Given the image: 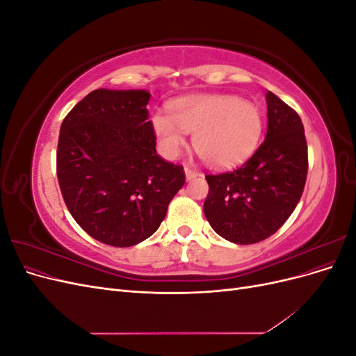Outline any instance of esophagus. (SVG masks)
Listing matches in <instances>:
<instances>
[{"label":"esophagus","instance_id":"1","mask_svg":"<svg viewBox=\"0 0 356 356\" xmlns=\"http://www.w3.org/2000/svg\"><path fill=\"white\" fill-rule=\"evenodd\" d=\"M184 172H186V178H187L188 181L195 179L196 177H199V172H197L196 169H190V168H186V169H184Z\"/></svg>","mask_w":356,"mask_h":356}]
</instances>
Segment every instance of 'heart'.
<instances>
[{"label":"heart","mask_w":356,"mask_h":356,"mask_svg":"<svg viewBox=\"0 0 356 356\" xmlns=\"http://www.w3.org/2000/svg\"><path fill=\"white\" fill-rule=\"evenodd\" d=\"M152 126L159 145L175 159L193 135L197 154L215 168L239 165L257 148L263 134V115L258 106L233 95H195L178 98L169 114L154 113Z\"/></svg>","instance_id":"b5f03b06"}]
</instances>
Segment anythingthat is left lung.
<instances>
[{
  "mask_svg": "<svg viewBox=\"0 0 356 356\" xmlns=\"http://www.w3.org/2000/svg\"><path fill=\"white\" fill-rule=\"evenodd\" d=\"M267 134L252 157L227 174L207 175L204 217L225 241L251 245L272 236L294 212L307 177V144L300 115L266 93Z\"/></svg>",
  "mask_w": 356,
  "mask_h": 356,
  "instance_id": "8db88e82",
  "label": "left lung"
}]
</instances>
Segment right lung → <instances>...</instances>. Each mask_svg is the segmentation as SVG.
<instances>
[{
    "instance_id": "obj_1",
    "label": "right lung",
    "mask_w": 356,
    "mask_h": 356,
    "mask_svg": "<svg viewBox=\"0 0 356 356\" xmlns=\"http://www.w3.org/2000/svg\"><path fill=\"white\" fill-rule=\"evenodd\" d=\"M147 90L90 92L68 113L58 179L72 218L93 239L126 248L149 238L184 186V169L156 153Z\"/></svg>"
}]
</instances>
